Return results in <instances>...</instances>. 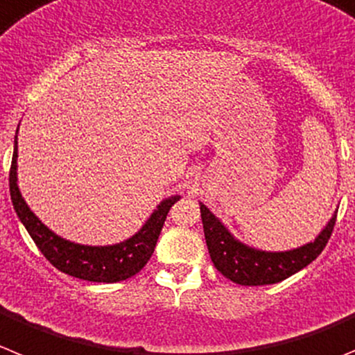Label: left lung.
<instances>
[{"mask_svg": "<svg viewBox=\"0 0 355 355\" xmlns=\"http://www.w3.org/2000/svg\"><path fill=\"white\" fill-rule=\"evenodd\" d=\"M336 213L338 211H334L333 218L315 237V241L288 252H264L236 239L227 227L200 202L204 236L214 268L234 284L248 287L278 284L311 264L329 241L336 222Z\"/></svg>", "mask_w": 355, "mask_h": 355, "instance_id": "left-lung-1", "label": "left lung"}]
</instances>
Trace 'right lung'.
<instances>
[{
	"mask_svg": "<svg viewBox=\"0 0 355 355\" xmlns=\"http://www.w3.org/2000/svg\"><path fill=\"white\" fill-rule=\"evenodd\" d=\"M19 132V126H17ZM10 197L19 220L29 232L35 245L38 246L45 259L60 271L79 279L100 282V284H116L137 275L151 259L156 241L162 232L168 209L181 199L180 195L168 197L158 204L148 222L137 234L126 241L110 246H87L71 243L52 232L49 227L35 216L22 199L17 187V135L14 141V156L10 167Z\"/></svg>",
	"mask_w": 355,
	"mask_h": 355,
	"instance_id": "add662e5",
	"label": "right lung"
}]
</instances>
